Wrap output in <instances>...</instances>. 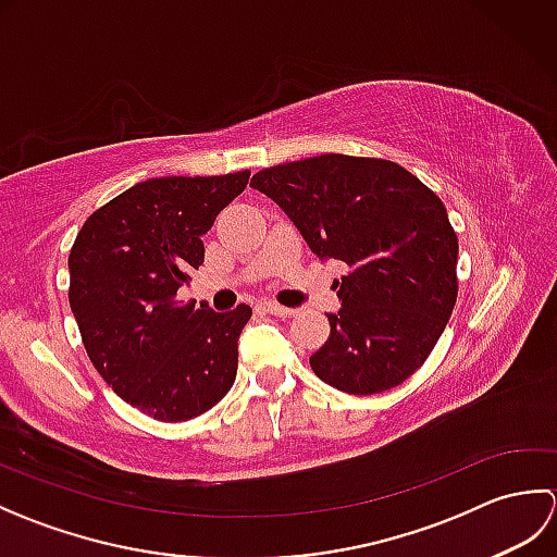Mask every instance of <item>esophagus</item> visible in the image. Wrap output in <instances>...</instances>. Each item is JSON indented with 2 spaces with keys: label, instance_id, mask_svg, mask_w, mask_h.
Listing matches in <instances>:
<instances>
[{
  "label": "esophagus",
  "instance_id": "obj_1",
  "mask_svg": "<svg viewBox=\"0 0 557 557\" xmlns=\"http://www.w3.org/2000/svg\"><path fill=\"white\" fill-rule=\"evenodd\" d=\"M260 309L268 311V313H272V315H280V318H292V315H297V311H294V309H287V306H280V304H272V301L260 304Z\"/></svg>",
  "mask_w": 557,
  "mask_h": 557
}]
</instances>
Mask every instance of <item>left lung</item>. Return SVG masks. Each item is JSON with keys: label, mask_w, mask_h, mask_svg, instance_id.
Here are the masks:
<instances>
[{"label": "left lung", "mask_w": 557, "mask_h": 557, "mask_svg": "<svg viewBox=\"0 0 557 557\" xmlns=\"http://www.w3.org/2000/svg\"><path fill=\"white\" fill-rule=\"evenodd\" d=\"M321 258L347 265L342 309L311 357L323 383L375 395L429 359L457 301V234L443 200L397 162L318 156L253 174Z\"/></svg>", "instance_id": "obj_1"}]
</instances>
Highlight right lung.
<instances>
[{"mask_svg":"<svg viewBox=\"0 0 557 557\" xmlns=\"http://www.w3.org/2000/svg\"><path fill=\"white\" fill-rule=\"evenodd\" d=\"M251 172L146 180L83 222L69 304L83 347L116 395L158 421H188L230 393L251 306L176 301L203 265V236Z\"/></svg>","mask_w":557,"mask_h":557,"instance_id":"right-lung-1","label":"right lung"}]
</instances>
